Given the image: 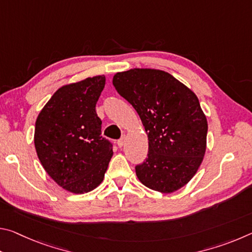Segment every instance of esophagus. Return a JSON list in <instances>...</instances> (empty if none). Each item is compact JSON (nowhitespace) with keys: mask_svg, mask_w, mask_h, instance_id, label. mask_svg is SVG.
<instances>
[{"mask_svg":"<svg viewBox=\"0 0 252 252\" xmlns=\"http://www.w3.org/2000/svg\"><path fill=\"white\" fill-rule=\"evenodd\" d=\"M125 142H126V136L123 135L122 138L118 141V147H119V148H122L123 146H125Z\"/></svg>","mask_w":252,"mask_h":252,"instance_id":"1","label":"esophagus"}]
</instances>
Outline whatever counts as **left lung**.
<instances>
[{"label": "left lung", "instance_id": "8db88e82", "mask_svg": "<svg viewBox=\"0 0 252 252\" xmlns=\"http://www.w3.org/2000/svg\"><path fill=\"white\" fill-rule=\"evenodd\" d=\"M112 83L138 112L148 134V158L135 167L140 182L162 193L186 186L207 149L208 122L197 95L156 69L118 72Z\"/></svg>", "mask_w": 252, "mask_h": 252}]
</instances>
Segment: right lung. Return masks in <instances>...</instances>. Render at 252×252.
Returning a JSON list of instances; mask_svg holds the SVG:
<instances>
[{
    "label": "right lung",
    "mask_w": 252,
    "mask_h": 252,
    "mask_svg": "<svg viewBox=\"0 0 252 252\" xmlns=\"http://www.w3.org/2000/svg\"><path fill=\"white\" fill-rule=\"evenodd\" d=\"M104 84L105 76L96 75L63 85L36 118L34 146L42 167L72 193L100 186L113 156L95 112Z\"/></svg>",
    "instance_id": "right-lung-1"
}]
</instances>
